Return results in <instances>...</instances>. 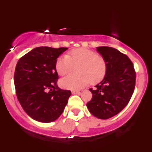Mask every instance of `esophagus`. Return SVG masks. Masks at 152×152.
Returning <instances> with one entry per match:
<instances>
[{"label": "esophagus", "instance_id": "obj_1", "mask_svg": "<svg viewBox=\"0 0 152 152\" xmlns=\"http://www.w3.org/2000/svg\"><path fill=\"white\" fill-rule=\"evenodd\" d=\"M72 94H80V92L79 91H75V90H73V91H72Z\"/></svg>", "mask_w": 152, "mask_h": 152}]
</instances>
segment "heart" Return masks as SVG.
<instances>
[{
    "instance_id": "obj_1",
    "label": "heart",
    "mask_w": 152,
    "mask_h": 152,
    "mask_svg": "<svg viewBox=\"0 0 152 152\" xmlns=\"http://www.w3.org/2000/svg\"><path fill=\"white\" fill-rule=\"evenodd\" d=\"M76 65L77 72L70 74L61 79V85L67 89H80L90 82H100L107 73V62L103 56L86 48L70 51L67 56H60L56 62V69L61 76L69 73Z\"/></svg>"
}]
</instances>
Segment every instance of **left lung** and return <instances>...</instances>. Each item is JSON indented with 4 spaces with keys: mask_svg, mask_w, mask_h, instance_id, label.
<instances>
[{
    "mask_svg": "<svg viewBox=\"0 0 152 152\" xmlns=\"http://www.w3.org/2000/svg\"><path fill=\"white\" fill-rule=\"evenodd\" d=\"M107 62V73L92 93L87 103L93 116L102 119L111 118L125 108L131 99L135 86V68L126 55L108 46L96 47Z\"/></svg>",
    "mask_w": 152,
    "mask_h": 152,
    "instance_id": "obj_1",
    "label": "left lung"
}]
</instances>
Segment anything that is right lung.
I'll use <instances>...</instances> for the list:
<instances>
[{"label": "right lung", "instance_id": "1", "mask_svg": "<svg viewBox=\"0 0 152 152\" xmlns=\"http://www.w3.org/2000/svg\"><path fill=\"white\" fill-rule=\"evenodd\" d=\"M68 48H35L19 59L14 72L16 94L32 119L51 123L61 116L71 91L60 89L56 60Z\"/></svg>", "mask_w": 152, "mask_h": 152}]
</instances>
